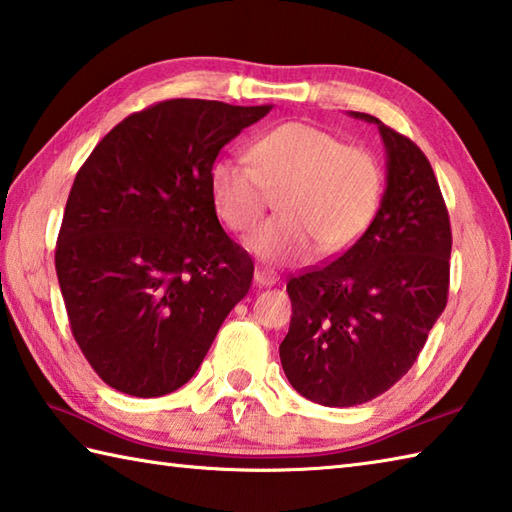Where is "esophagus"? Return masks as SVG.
Instances as JSON below:
<instances>
[{
  "mask_svg": "<svg viewBox=\"0 0 512 512\" xmlns=\"http://www.w3.org/2000/svg\"><path fill=\"white\" fill-rule=\"evenodd\" d=\"M255 284L259 288H270V286L277 284V277H275V273H270V270L255 268Z\"/></svg>",
  "mask_w": 512,
  "mask_h": 512,
  "instance_id": "34e87169",
  "label": "esophagus"
}]
</instances>
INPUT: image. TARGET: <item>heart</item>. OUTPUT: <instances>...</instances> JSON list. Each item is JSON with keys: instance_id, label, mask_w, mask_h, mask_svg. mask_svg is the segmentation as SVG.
Segmentation results:
<instances>
[{"instance_id": "1", "label": "heart", "mask_w": 512, "mask_h": 512, "mask_svg": "<svg viewBox=\"0 0 512 512\" xmlns=\"http://www.w3.org/2000/svg\"><path fill=\"white\" fill-rule=\"evenodd\" d=\"M246 157H219L208 184L215 213L233 233H246L264 215L270 193L282 217L246 239L266 264H302L317 250L344 253L375 219L382 199V170L359 146H344L328 130L286 122L259 135Z\"/></svg>"}]
</instances>
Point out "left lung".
<instances>
[{"mask_svg": "<svg viewBox=\"0 0 512 512\" xmlns=\"http://www.w3.org/2000/svg\"><path fill=\"white\" fill-rule=\"evenodd\" d=\"M386 150V190L366 233L344 255L288 282L293 304L279 346L284 373L310 402L366 404L402 379L444 313L448 210L426 155L366 113Z\"/></svg>", "mask_w": 512, "mask_h": 512, "instance_id": "obj_1", "label": "left lung"}]
</instances>
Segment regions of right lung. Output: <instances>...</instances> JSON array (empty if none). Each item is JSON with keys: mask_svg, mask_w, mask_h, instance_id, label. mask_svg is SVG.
Returning a JSON list of instances; mask_svg holds the SVG:
<instances>
[{"mask_svg": "<svg viewBox=\"0 0 512 512\" xmlns=\"http://www.w3.org/2000/svg\"><path fill=\"white\" fill-rule=\"evenodd\" d=\"M270 108L168 99L126 117L79 168L55 268L75 342L119 393L182 388L246 297L255 268L219 224L208 173Z\"/></svg>", "mask_w": 512, "mask_h": 512, "instance_id": "obj_1", "label": "right lung"}]
</instances>
